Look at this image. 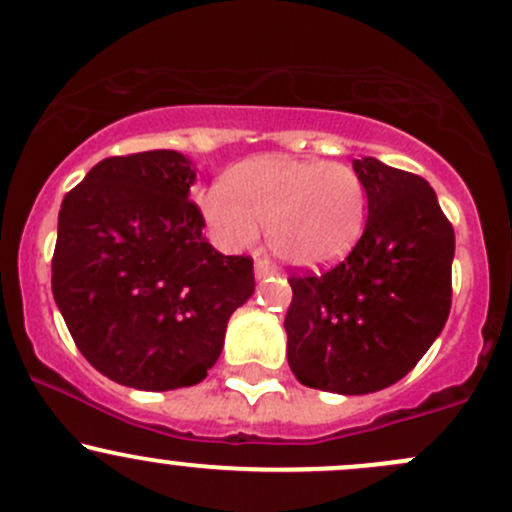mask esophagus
Here are the masks:
<instances>
[{
    "instance_id": "1",
    "label": "esophagus",
    "mask_w": 512,
    "mask_h": 512,
    "mask_svg": "<svg viewBox=\"0 0 512 512\" xmlns=\"http://www.w3.org/2000/svg\"><path fill=\"white\" fill-rule=\"evenodd\" d=\"M254 273H256V278H258V280H263V278L273 276V273H276V268H273L271 263L266 261V258H256V263H254Z\"/></svg>"
}]
</instances>
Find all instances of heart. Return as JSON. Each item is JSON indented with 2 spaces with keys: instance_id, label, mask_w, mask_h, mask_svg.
I'll list each match as a JSON object with an SVG mask.
<instances>
[{
  "instance_id": "1",
  "label": "heart",
  "mask_w": 512,
  "mask_h": 512,
  "mask_svg": "<svg viewBox=\"0 0 512 512\" xmlns=\"http://www.w3.org/2000/svg\"><path fill=\"white\" fill-rule=\"evenodd\" d=\"M202 214L224 249H246L266 227L271 251L290 266H332L351 254L366 227L361 175L344 163L271 153L239 163Z\"/></svg>"
}]
</instances>
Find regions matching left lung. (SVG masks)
<instances>
[{
    "mask_svg": "<svg viewBox=\"0 0 512 512\" xmlns=\"http://www.w3.org/2000/svg\"><path fill=\"white\" fill-rule=\"evenodd\" d=\"M368 197L359 244L332 271L288 278V364L307 388L366 395L408 376L452 307L454 229L425 178L354 161Z\"/></svg>",
    "mask_w": 512,
    "mask_h": 512,
    "instance_id": "8db88e82",
    "label": "left lung"
}]
</instances>
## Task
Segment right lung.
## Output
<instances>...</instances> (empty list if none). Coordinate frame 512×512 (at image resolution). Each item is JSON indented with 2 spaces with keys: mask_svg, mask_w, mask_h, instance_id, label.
Instances as JSON below:
<instances>
[{
  "mask_svg": "<svg viewBox=\"0 0 512 512\" xmlns=\"http://www.w3.org/2000/svg\"><path fill=\"white\" fill-rule=\"evenodd\" d=\"M195 178L178 151L114 156L60 205L53 298L80 354L122 386L200 383L254 295V261L202 236Z\"/></svg>",
  "mask_w": 512,
  "mask_h": 512,
  "instance_id": "add662e5",
  "label": "right lung"
}]
</instances>
